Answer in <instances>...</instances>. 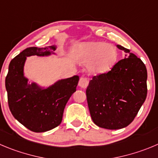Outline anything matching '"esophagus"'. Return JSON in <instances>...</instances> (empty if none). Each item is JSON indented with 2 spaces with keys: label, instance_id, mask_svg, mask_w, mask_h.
<instances>
[{
  "label": "esophagus",
  "instance_id": "1",
  "mask_svg": "<svg viewBox=\"0 0 158 158\" xmlns=\"http://www.w3.org/2000/svg\"><path fill=\"white\" fill-rule=\"evenodd\" d=\"M88 84H89V80H88L87 78L86 77H83V76H82V77L79 79V86H80V87L83 88V89H85V88L87 87Z\"/></svg>",
  "mask_w": 158,
  "mask_h": 158
}]
</instances>
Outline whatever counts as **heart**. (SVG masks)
<instances>
[{"label":"heart","instance_id":"obj_1","mask_svg":"<svg viewBox=\"0 0 158 158\" xmlns=\"http://www.w3.org/2000/svg\"><path fill=\"white\" fill-rule=\"evenodd\" d=\"M79 56L84 61H89L88 69L94 74L108 72L118 58V51L113 45L94 41L84 44L79 50Z\"/></svg>","mask_w":158,"mask_h":158}]
</instances>
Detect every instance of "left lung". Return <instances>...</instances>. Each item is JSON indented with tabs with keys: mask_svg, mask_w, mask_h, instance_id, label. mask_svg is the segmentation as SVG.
Here are the masks:
<instances>
[{
	"mask_svg": "<svg viewBox=\"0 0 158 158\" xmlns=\"http://www.w3.org/2000/svg\"><path fill=\"white\" fill-rule=\"evenodd\" d=\"M109 72L93 77L86 89L91 118L97 126L120 129L134 120L147 94V72L144 63L129 49Z\"/></svg>",
	"mask_w": 158,
	"mask_h": 158,
	"instance_id": "obj_1",
	"label": "left lung"
}]
</instances>
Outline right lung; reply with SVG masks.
Masks as SVG:
<instances>
[{
    "label": "right lung",
    "mask_w": 158,
    "mask_h": 158,
    "mask_svg": "<svg viewBox=\"0 0 158 158\" xmlns=\"http://www.w3.org/2000/svg\"><path fill=\"white\" fill-rule=\"evenodd\" d=\"M55 51V47H50ZM51 54L48 48H29L12 59L5 78L8 107L22 125L35 132H44L58 126L68 101L76 91L79 76L62 79L51 87L41 89L35 83L28 85L23 76L26 57Z\"/></svg>",
    "instance_id": "add662e5"
}]
</instances>
